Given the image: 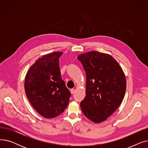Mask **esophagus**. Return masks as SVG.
<instances>
[{"label":"esophagus","instance_id":"obj_1","mask_svg":"<svg viewBox=\"0 0 148 148\" xmlns=\"http://www.w3.org/2000/svg\"><path fill=\"white\" fill-rule=\"evenodd\" d=\"M75 90L74 89H71V93L72 94H74V93H75Z\"/></svg>","mask_w":148,"mask_h":148}]
</instances>
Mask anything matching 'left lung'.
Instances as JSON below:
<instances>
[{
  "instance_id": "1",
  "label": "left lung",
  "mask_w": 148,
  "mask_h": 148,
  "mask_svg": "<svg viewBox=\"0 0 148 148\" xmlns=\"http://www.w3.org/2000/svg\"><path fill=\"white\" fill-rule=\"evenodd\" d=\"M77 59L86 75V97L80 103L83 114L95 123L106 121L119 107L126 90V79L119 64L110 54L97 51Z\"/></svg>"
}]
</instances>
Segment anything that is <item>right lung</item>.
Returning <instances> with one entry per match:
<instances>
[{"instance_id": "right-lung-1", "label": "right lung", "mask_w": 148, "mask_h": 148, "mask_svg": "<svg viewBox=\"0 0 148 148\" xmlns=\"http://www.w3.org/2000/svg\"><path fill=\"white\" fill-rule=\"evenodd\" d=\"M62 52L39 58L26 75L25 89L30 104L44 118H53L64 112L71 94L61 78L59 59Z\"/></svg>"}]
</instances>
